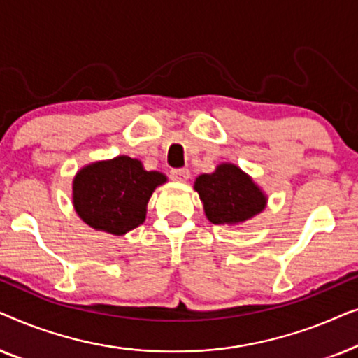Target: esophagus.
Segmentation results:
<instances>
[{
  "instance_id": "1",
  "label": "esophagus",
  "mask_w": 358,
  "mask_h": 358,
  "mask_svg": "<svg viewBox=\"0 0 358 358\" xmlns=\"http://www.w3.org/2000/svg\"><path fill=\"white\" fill-rule=\"evenodd\" d=\"M169 176H171V179L176 180V182H185V180L189 179L190 173H189V169H173L169 173Z\"/></svg>"
}]
</instances>
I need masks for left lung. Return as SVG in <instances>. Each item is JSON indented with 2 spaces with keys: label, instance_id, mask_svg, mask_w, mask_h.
I'll list each match as a JSON object with an SVG mask.
<instances>
[{
  "label": "left lung",
  "instance_id": "8db88e82",
  "mask_svg": "<svg viewBox=\"0 0 358 358\" xmlns=\"http://www.w3.org/2000/svg\"><path fill=\"white\" fill-rule=\"evenodd\" d=\"M194 189L213 224H238L266 208L267 195L236 164L222 163L212 174H200Z\"/></svg>",
  "mask_w": 358,
  "mask_h": 358
}]
</instances>
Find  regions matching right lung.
Listing matches in <instances>:
<instances>
[{
	"instance_id": "1",
	"label": "right lung",
	"mask_w": 358,
	"mask_h": 358,
	"mask_svg": "<svg viewBox=\"0 0 358 358\" xmlns=\"http://www.w3.org/2000/svg\"><path fill=\"white\" fill-rule=\"evenodd\" d=\"M166 180L163 173L145 171L141 161L129 156L96 161L73 179V205L91 228L122 236L145 222L151 194Z\"/></svg>"
}]
</instances>
